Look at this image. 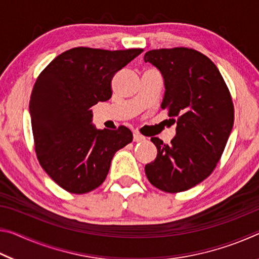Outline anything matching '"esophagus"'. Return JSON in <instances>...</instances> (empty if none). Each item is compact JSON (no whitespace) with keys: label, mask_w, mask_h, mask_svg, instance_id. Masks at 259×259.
<instances>
[{"label":"esophagus","mask_w":259,"mask_h":259,"mask_svg":"<svg viewBox=\"0 0 259 259\" xmlns=\"http://www.w3.org/2000/svg\"><path fill=\"white\" fill-rule=\"evenodd\" d=\"M143 140H145V137H144V136H142L138 133H134V142L138 143V142H143Z\"/></svg>","instance_id":"1"}]
</instances>
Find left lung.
<instances>
[{"instance_id": "1", "label": "left lung", "mask_w": 259, "mask_h": 259, "mask_svg": "<svg viewBox=\"0 0 259 259\" xmlns=\"http://www.w3.org/2000/svg\"><path fill=\"white\" fill-rule=\"evenodd\" d=\"M144 60L163 75L161 108L177 123L170 144L151 138L157 155L145 165V174L161 191H187L209 177L222 157L233 128V100L216 65L199 51L184 47L150 50Z\"/></svg>"}]
</instances>
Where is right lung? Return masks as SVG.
<instances>
[{
	"label": "right lung",
	"instance_id": "obj_1",
	"mask_svg": "<svg viewBox=\"0 0 259 259\" xmlns=\"http://www.w3.org/2000/svg\"><path fill=\"white\" fill-rule=\"evenodd\" d=\"M143 51L73 48L37 76L29 102L35 152L65 191L84 194L102 185L114 154L133 142L124 125L95 129L90 107L112 97L113 76Z\"/></svg>",
	"mask_w": 259,
	"mask_h": 259
}]
</instances>
